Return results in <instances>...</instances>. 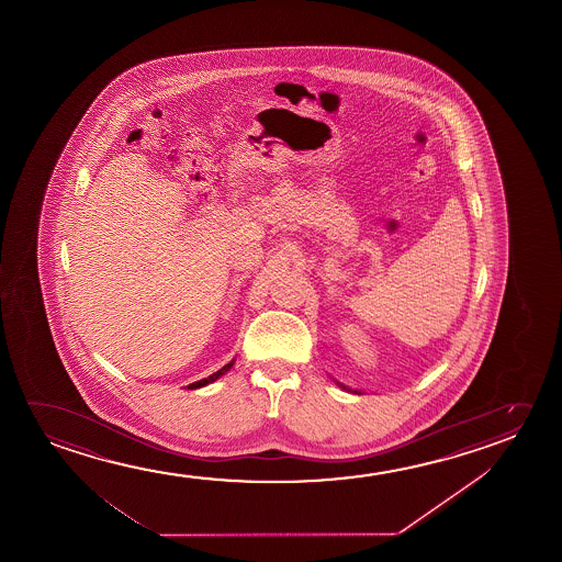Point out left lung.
Segmentation results:
<instances>
[{"label":"left lung","instance_id":"8db88e82","mask_svg":"<svg viewBox=\"0 0 562 562\" xmlns=\"http://www.w3.org/2000/svg\"><path fill=\"white\" fill-rule=\"evenodd\" d=\"M338 385H340V387H342V389H348V387H345V385H342V383H338Z\"/></svg>","mask_w":562,"mask_h":562}]
</instances>
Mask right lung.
Segmentation results:
<instances>
[{"instance_id": "1", "label": "right lung", "mask_w": 562, "mask_h": 562, "mask_svg": "<svg viewBox=\"0 0 562 562\" xmlns=\"http://www.w3.org/2000/svg\"><path fill=\"white\" fill-rule=\"evenodd\" d=\"M234 362L235 360H232V362L229 363H225L222 370H217L216 373L207 375V378H204V380L194 381V383H190L189 389L204 387V385H207V383H212V381L220 380V378H222V375H224L225 372H229V370H232V366H234Z\"/></svg>"}]
</instances>
